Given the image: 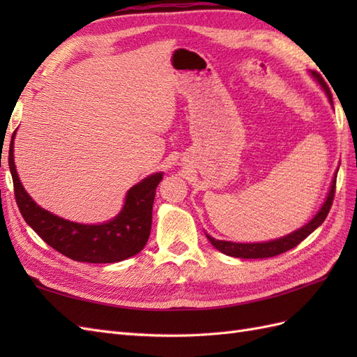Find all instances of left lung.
<instances>
[{
  "instance_id": "8db88e82",
  "label": "left lung",
  "mask_w": 357,
  "mask_h": 357,
  "mask_svg": "<svg viewBox=\"0 0 357 357\" xmlns=\"http://www.w3.org/2000/svg\"><path fill=\"white\" fill-rule=\"evenodd\" d=\"M312 75L317 81H319V84L324 87L325 92H327L330 101H331L330 90L327 86H325L324 79L316 72H313ZM336 178H337V173L335 174V178H333L331 188L327 195V199H325L321 210L317 211V215L308 224L302 227V229L287 234V236H284V238L270 241V242H256V244H238V242L218 241L215 238L208 236V234H207V239L211 242V245L219 250V252H222L224 255H229L233 257H242V259H264V257H273V256H278L280 253H285V252H288V250H291L298 244H301V242L304 241L308 234H312L317 229V227H319L325 221V218H327L328 211L331 208L333 199H335Z\"/></svg>"
}]
</instances>
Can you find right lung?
I'll use <instances>...</instances> for the list:
<instances>
[{
  "label": "right lung",
  "mask_w": 357,
  "mask_h": 357,
  "mask_svg": "<svg viewBox=\"0 0 357 357\" xmlns=\"http://www.w3.org/2000/svg\"><path fill=\"white\" fill-rule=\"evenodd\" d=\"M13 138L9 150V167L13 179L17 206L24 221L45 244L73 261L110 264L135 256L146 247L151 229V210L156 187L162 173L142 179L127 192L124 208L112 221L100 225H84L66 221L41 208L20 183L13 162Z\"/></svg>",
  "instance_id": "right-lung-1"
}]
</instances>
